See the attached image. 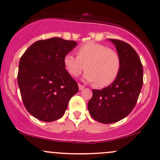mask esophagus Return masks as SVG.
Wrapping results in <instances>:
<instances>
[{
    "mask_svg": "<svg viewBox=\"0 0 160 160\" xmlns=\"http://www.w3.org/2000/svg\"><path fill=\"white\" fill-rule=\"evenodd\" d=\"M78 86H79V89H80V91H81V90H82V89H84V86L81 85V84L79 83L78 84Z\"/></svg>",
    "mask_w": 160,
    "mask_h": 160,
    "instance_id": "34e87169",
    "label": "esophagus"
}]
</instances>
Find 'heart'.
<instances>
[{
    "label": "heart",
    "mask_w": 160,
    "mask_h": 160,
    "mask_svg": "<svg viewBox=\"0 0 160 160\" xmlns=\"http://www.w3.org/2000/svg\"><path fill=\"white\" fill-rule=\"evenodd\" d=\"M76 54L77 57L66 54L63 58L64 67L71 76H79L85 68L84 80L104 87L114 81L120 73V57L107 46L89 41L79 47Z\"/></svg>",
    "instance_id": "b5f03b06"
}]
</instances>
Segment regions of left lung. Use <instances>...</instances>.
Wrapping results in <instances>:
<instances>
[{
	"instance_id": "obj_1",
	"label": "left lung",
	"mask_w": 160,
	"mask_h": 160,
	"mask_svg": "<svg viewBox=\"0 0 160 160\" xmlns=\"http://www.w3.org/2000/svg\"><path fill=\"white\" fill-rule=\"evenodd\" d=\"M120 57L118 76L110 86L92 89L88 110L94 120L104 124L120 121L131 113L143 85V66L138 53L128 43L109 39Z\"/></svg>"
}]
</instances>
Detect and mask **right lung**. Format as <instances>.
<instances>
[{
	"instance_id": "add662e5",
	"label": "right lung",
	"mask_w": 160,
	"mask_h": 160,
	"mask_svg": "<svg viewBox=\"0 0 160 160\" xmlns=\"http://www.w3.org/2000/svg\"><path fill=\"white\" fill-rule=\"evenodd\" d=\"M77 45L74 40L59 38L38 40L20 58L17 78L22 99L38 120L52 122L61 118L78 92V82L63 65L64 56Z\"/></svg>"
}]
</instances>
